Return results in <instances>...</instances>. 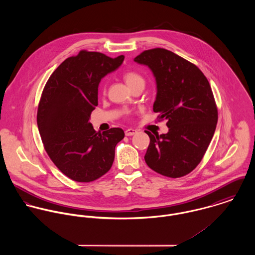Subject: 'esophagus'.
<instances>
[{
    "label": "esophagus",
    "instance_id": "obj_1",
    "mask_svg": "<svg viewBox=\"0 0 255 255\" xmlns=\"http://www.w3.org/2000/svg\"><path fill=\"white\" fill-rule=\"evenodd\" d=\"M135 133H136V130L133 129V128H128V129H126V131H125V134H126L127 136H131V135H133V134H135Z\"/></svg>",
    "mask_w": 255,
    "mask_h": 255
}]
</instances>
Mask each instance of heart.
I'll list each match as a JSON object with an SVG mask.
<instances>
[{
	"instance_id": "obj_1",
	"label": "heart",
	"mask_w": 255,
	"mask_h": 255,
	"mask_svg": "<svg viewBox=\"0 0 255 255\" xmlns=\"http://www.w3.org/2000/svg\"><path fill=\"white\" fill-rule=\"evenodd\" d=\"M124 79L129 88L137 84H144V77L135 71H128L124 74Z\"/></svg>"
}]
</instances>
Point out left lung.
I'll return each instance as SVG.
<instances>
[{
  "label": "left lung",
  "mask_w": 255,
  "mask_h": 255,
  "mask_svg": "<svg viewBox=\"0 0 255 255\" xmlns=\"http://www.w3.org/2000/svg\"><path fill=\"white\" fill-rule=\"evenodd\" d=\"M134 62L154 74L153 111L169 128L160 135L145 130L150 138L146 164L165 177H183L200 163L216 129L218 111L211 86L195 65L163 48L146 50Z\"/></svg>",
  "instance_id": "left-lung-1"
}]
</instances>
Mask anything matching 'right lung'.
Segmentation results:
<instances>
[{
    "label": "right lung",
    "instance_id": "add662e5",
    "mask_svg": "<svg viewBox=\"0 0 255 255\" xmlns=\"http://www.w3.org/2000/svg\"><path fill=\"white\" fill-rule=\"evenodd\" d=\"M125 57L115 59L80 51L49 77L38 105L37 125L44 148L57 168L79 182H93L113 165L115 147L125 137L120 128L97 132L89 123L98 105V85Z\"/></svg>",
    "mask_w": 255,
    "mask_h": 255
}]
</instances>
